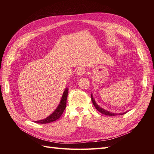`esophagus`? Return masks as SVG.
Segmentation results:
<instances>
[{
  "instance_id": "1",
  "label": "esophagus",
  "mask_w": 154,
  "mask_h": 154,
  "mask_svg": "<svg viewBox=\"0 0 154 154\" xmlns=\"http://www.w3.org/2000/svg\"><path fill=\"white\" fill-rule=\"evenodd\" d=\"M86 73V70L84 68H80L77 70L76 74L78 76H82Z\"/></svg>"
}]
</instances>
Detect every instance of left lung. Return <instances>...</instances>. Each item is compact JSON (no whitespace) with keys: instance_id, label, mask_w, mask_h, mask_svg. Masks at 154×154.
Listing matches in <instances>:
<instances>
[{"instance_id":"8db88e82","label":"left lung","mask_w":154,"mask_h":154,"mask_svg":"<svg viewBox=\"0 0 154 154\" xmlns=\"http://www.w3.org/2000/svg\"><path fill=\"white\" fill-rule=\"evenodd\" d=\"M91 100H92V103H93V105H94V106H95V108L98 110L99 112H100L101 113V114H105V115H106V116H116V115H123V114H126L127 112H127H123V113H119V114H116V113H112V112H109V111H107V110H105V109H102V108H101L100 106H99L98 105H97V104H96V103L95 102V101H94V98H93V97H92V95L91 94Z\"/></svg>"}]
</instances>
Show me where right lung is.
I'll list each match as a JSON object with an SVG mask.
<instances>
[{"label":"right lung","mask_w":154,"mask_h":154,"mask_svg":"<svg viewBox=\"0 0 154 154\" xmlns=\"http://www.w3.org/2000/svg\"><path fill=\"white\" fill-rule=\"evenodd\" d=\"M67 95H68V89L66 88L63 93V96L62 97L61 101H60V105L57 107V109L54 110V112L52 114H51L47 118L42 120L36 121V122H35V123H40V124H46V123H49L54 122V121L59 119L60 118V116L62 115L63 111L66 107Z\"/></svg>","instance_id":"add662e5"}]
</instances>
